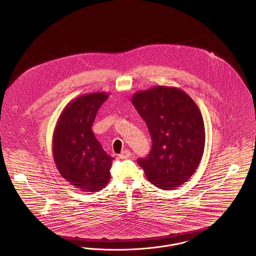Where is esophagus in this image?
Wrapping results in <instances>:
<instances>
[{
  "label": "esophagus",
  "instance_id": "1",
  "mask_svg": "<svg viewBox=\"0 0 256 256\" xmlns=\"http://www.w3.org/2000/svg\"><path fill=\"white\" fill-rule=\"evenodd\" d=\"M132 156V154L130 150H122L121 154H119V158L121 159H126L130 158Z\"/></svg>",
  "mask_w": 256,
  "mask_h": 256
}]
</instances>
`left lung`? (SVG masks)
Returning a JSON list of instances; mask_svg holds the SVG:
<instances>
[{
    "label": "left lung",
    "mask_w": 256,
    "mask_h": 256,
    "mask_svg": "<svg viewBox=\"0 0 256 256\" xmlns=\"http://www.w3.org/2000/svg\"><path fill=\"white\" fill-rule=\"evenodd\" d=\"M132 104L152 140L148 156L137 160L146 178L163 190L182 185L195 172L204 150V124L198 106L182 90L168 86L139 91Z\"/></svg>",
    "instance_id": "left-lung-1"
}]
</instances>
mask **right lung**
Masks as SVG:
<instances>
[{
    "label": "right lung",
    "instance_id": "1",
    "mask_svg": "<svg viewBox=\"0 0 256 256\" xmlns=\"http://www.w3.org/2000/svg\"><path fill=\"white\" fill-rule=\"evenodd\" d=\"M110 97L96 92L74 98L61 113L52 137V154L61 176L84 192H98L110 180L113 158L92 132L98 110Z\"/></svg>",
    "mask_w": 256,
    "mask_h": 256
}]
</instances>
